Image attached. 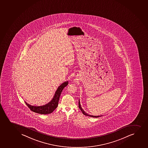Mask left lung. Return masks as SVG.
Masks as SVG:
<instances>
[{"instance_id": "left-lung-1", "label": "left lung", "mask_w": 148, "mask_h": 148, "mask_svg": "<svg viewBox=\"0 0 148 148\" xmlns=\"http://www.w3.org/2000/svg\"><path fill=\"white\" fill-rule=\"evenodd\" d=\"M79 101H80V100H79ZM79 108H80L81 110V111H82L83 114L85 115L86 116H89L92 117H95V118H97V117H99L101 116H94V115H90V114H88V113L85 112L84 111V110L82 109V107L81 106L80 101H79Z\"/></svg>"}]
</instances>
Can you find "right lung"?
Here are the masks:
<instances>
[{
  "mask_svg": "<svg viewBox=\"0 0 148 148\" xmlns=\"http://www.w3.org/2000/svg\"><path fill=\"white\" fill-rule=\"evenodd\" d=\"M68 84V81L63 83L61 85L59 86L57 90L56 91L54 94V97H53L51 101H50L47 104L42 106H33L30 104H28L26 101L27 106L28 108L31 110V111H33L36 113L42 114H47L49 113H52L54 110H56L58 107L59 101V97L61 95V93L62 92V90Z\"/></svg>",
  "mask_w": 148,
  "mask_h": 148,
  "instance_id": "obj_1",
  "label": "right lung"
}]
</instances>
